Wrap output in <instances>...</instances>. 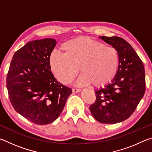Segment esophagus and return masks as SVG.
<instances>
[{"label": "esophagus", "instance_id": "1", "mask_svg": "<svg viewBox=\"0 0 152 152\" xmlns=\"http://www.w3.org/2000/svg\"><path fill=\"white\" fill-rule=\"evenodd\" d=\"M72 91H73V92H76V93H77V92H80L81 89H80V88H73Z\"/></svg>", "mask_w": 152, "mask_h": 152}]
</instances>
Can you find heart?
<instances>
[{"mask_svg":"<svg viewBox=\"0 0 152 152\" xmlns=\"http://www.w3.org/2000/svg\"><path fill=\"white\" fill-rule=\"evenodd\" d=\"M61 50L63 53H51L49 62L51 72L64 84L73 80L79 67L82 72L77 81L79 86H103L117 72L119 58L117 50L91 38H74L64 42Z\"/></svg>","mask_w":152,"mask_h":152,"instance_id":"1","label":"heart"}]
</instances>
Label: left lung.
I'll list each match as a JSON object with an SVG mask.
<instances>
[{"label": "left lung", "mask_w": 152, "mask_h": 152, "mask_svg": "<svg viewBox=\"0 0 152 152\" xmlns=\"http://www.w3.org/2000/svg\"><path fill=\"white\" fill-rule=\"evenodd\" d=\"M119 55L117 72L110 83L95 91L96 101L90 107L95 119L115 124L128 119L137 108L145 91V70L132 46L117 36H100Z\"/></svg>", "instance_id": "8db88e82"}]
</instances>
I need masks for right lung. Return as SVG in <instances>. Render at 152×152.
Returning a JSON list of instances; mask_svg holds the SVG:
<instances>
[{"label":"right lung","instance_id":"obj_1","mask_svg":"<svg viewBox=\"0 0 152 152\" xmlns=\"http://www.w3.org/2000/svg\"><path fill=\"white\" fill-rule=\"evenodd\" d=\"M56 45L46 38L26 43L12 57L7 77L11 104L25 119L47 125L60 116L72 89L54 78L49 58Z\"/></svg>","mask_w":152,"mask_h":152}]
</instances>
